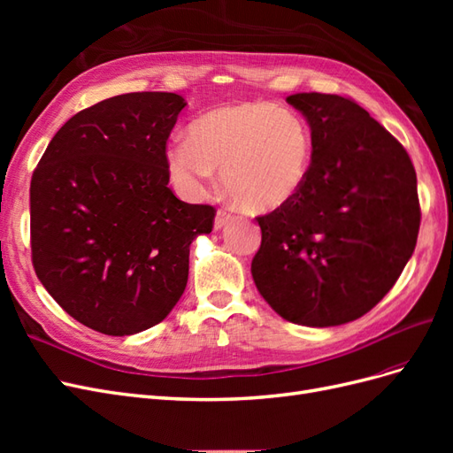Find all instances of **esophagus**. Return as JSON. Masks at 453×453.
Here are the masks:
<instances>
[{
  "label": "esophagus",
  "instance_id": "esophagus-1",
  "mask_svg": "<svg viewBox=\"0 0 453 453\" xmlns=\"http://www.w3.org/2000/svg\"><path fill=\"white\" fill-rule=\"evenodd\" d=\"M228 221H230V213H228L226 210H219L217 215H215L213 228H215V230H221Z\"/></svg>",
  "mask_w": 453,
  "mask_h": 453
}]
</instances>
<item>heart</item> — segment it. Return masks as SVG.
I'll use <instances>...</instances> for the list:
<instances>
[{
	"mask_svg": "<svg viewBox=\"0 0 453 453\" xmlns=\"http://www.w3.org/2000/svg\"><path fill=\"white\" fill-rule=\"evenodd\" d=\"M311 157L304 120L285 107L240 102L211 109L173 140L166 162L173 185L200 196L223 170V185L240 208L266 213L303 188Z\"/></svg>",
	"mask_w": 453,
	"mask_h": 453,
	"instance_id": "obj_1",
	"label": "heart"
}]
</instances>
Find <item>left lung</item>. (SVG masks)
Segmentation results:
<instances>
[{"instance_id": "left-lung-1", "label": "left lung", "mask_w": 453, "mask_h": 453, "mask_svg": "<svg viewBox=\"0 0 453 453\" xmlns=\"http://www.w3.org/2000/svg\"><path fill=\"white\" fill-rule=\"evenodd\" d=\"M306 119L311 164L298 193L258 217L251 273L285 321L336 326L389 293L418 242V181L404 147L336 94L287 98Z\"/></svg>"}]
</instances>
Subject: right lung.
<instances>
[{
	"instance_id": "1",
	"label": "right lung",
	"mask_w": 453,
	"mask_h": 453,
	"mask_svg": "<svg viewBox=\"0 0 453 453\" xmlns=\"http://www.w3.org/2000/svg\"><path fill=\"white\" fill-rule=\"evenodd\" d=\"M187 105L130 92L73 115L30 185L32 258L49 295L94 331L130 336L160 323L188 280L190 243L215 210L168 187L166 142Z\"/></svg>"
}]
</instances>
